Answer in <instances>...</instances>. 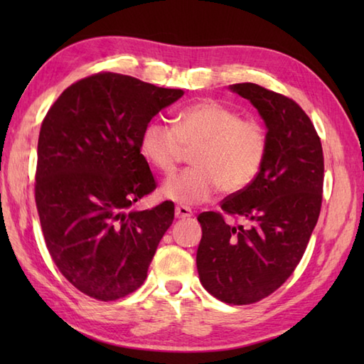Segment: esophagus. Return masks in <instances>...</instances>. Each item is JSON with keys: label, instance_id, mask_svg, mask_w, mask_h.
I'll return each instance as SVG.
<instances>
[{"label": "esophagus", "instance_id": "esophagus-1", "mask_svg": "<svg viewBox=\"0 0 364 364\" xmlns=\"http://www.w3.org/2000/svg\"><path fill=\"white\" fill-rule=\"evenodd\" d=\"M192 215V211L189 210L188 206H176L175 208V218L176 219H188V218H191Z\"/></svg>", "mask_w": 364, "mask_h": 364}]
</instances>
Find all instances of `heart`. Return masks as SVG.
I'll return each instance as SVG.
<instances>
[{"mask_svg": "<svg viewBox=\"0 0 364 364\" xmlns=\"http://www.w3.org/2000/svg\"><path fill=\"white\" fill-rule=\"evenodd\" d=\"M192 168L162 184L161 194L176 203L198 205L223 194H236L257 178L267 151L266 129L253 119L215 100L181 107L173 127L150 122L142 131L141 150L161 173L172 175L186 150Z\"/></svg>", "mask_w": 364, "mask_h": 364, "instance_id": "heart-1", "label": "heart"}]
</instances>
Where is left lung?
Wrapping results in <instances>:
<instances>
[{"mask_svg": "<svg viewBox=\"0 0 364 364\" xmlns=\"http://www.w3.org/2000/svg\"><path fill=\"white\" fill-rule=\"evenodd\" d=\"M230 89L257 107L267 128V151L257 178L220 208L198 215L197 270L203 288L225 304L250 305L270 296L297 267L322 205L321 139L294 100L253 82Z\"/></svg>", "mask_w": 364, "mask_h": 364, "instance_id": "8db88e82", "label": "left lung"}]
</instances>
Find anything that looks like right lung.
<instances>
[{
    "mask_svg": "<svg viewBox=\"0 0 364 364\" xmlns=\"http://www.w3.org/2000/svg\"><path fill=\"white\" fill-rule=\"evenodd\" d=\"M133 76L103 72L67 87L42 122L36 205L54 264L76 289L117 300L146 278L175 208H129L156 189L141 136L183 97Z\"/></svg>",
    "mask_w": 364,
    "mask_h": 364,
    "instance_id": "right-lung-1",
    "label": "right lung"
}]
</instances>
